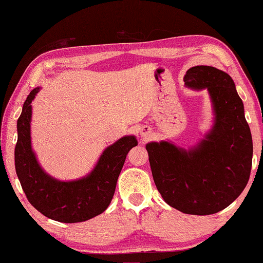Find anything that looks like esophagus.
<instances>
[{
  "instance_id": "obj_1",
  "label": "esophagus",
  "mask_w": 263,
  "mask_h": 263,
  "mask_svg": "<svg viewBox=\"0 0 263 263\" xmlns=\"http://www.w3.org/2000/svg\"><path fill=\"white\" fill-rule=\"evenodd\" d=\"M149 134H151V128L147 127V126L143 127L142 129H141V135H142V137H144V138H147V137L149 136Z\"/></svg>"
}]
</instances>
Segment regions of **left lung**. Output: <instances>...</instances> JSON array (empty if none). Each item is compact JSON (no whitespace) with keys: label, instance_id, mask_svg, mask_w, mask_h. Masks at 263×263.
Masks as SVG:
<instances>
[{"label":"left lung","instance_id":"8db88e82","mask_svg":"<svg viewBox=\"0 0 263 263\" xmlns=\"http://www.w3.org/2000/svg\"><path fill=\"white\" fill-rule=\"evenodd\" d=\"M185 85L207 89L215 125L206 138L185 151L168 142L148 143L152 174L164 201L184 214L212 215L230 206L248 184L253 144L244 107L229 74L213 66H195Z\"/></svg>","mask_w":263,"mask_h":263}]
</instances>
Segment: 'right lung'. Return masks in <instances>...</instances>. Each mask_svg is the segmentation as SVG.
I'll return each instance as SVG.
<instances>
[{
    "mask_svg": "<svg viewBox=\"0 0 263 263\" xmlns=\"http://www.w3.org/2000/svg\"><path fill=\"white\" fill-rule=\"evenodd\" d=\"M39 92L33 89L23 103L17 119L14 149L15 172L29 202L46 217L62 223H79L100 215L111 202L117 180L126 156L137 145L134 136H125L104 149L93 171L77 181H58L39 166L31 149V101Z\"/></svg>",
    "mask_w": 263,
    "mask_h": 263,
    "instance_id": "obj_1",
    "label": "right lung"
}]
</instances>
